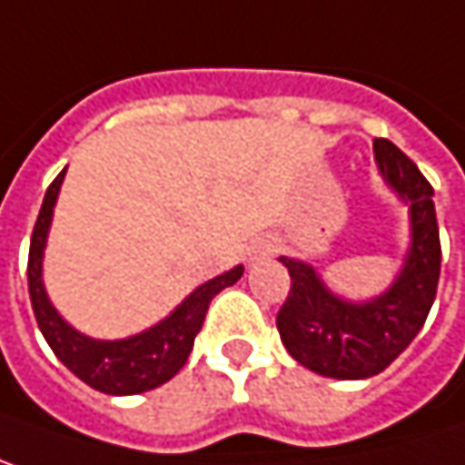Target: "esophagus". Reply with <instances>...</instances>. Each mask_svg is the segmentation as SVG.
Listing matches in <instances>:
<instances>
[{"label":"esophagus","instance_id":"esophagus-1","mask_svg":"<svg viewBox=\"0 0 465 465\" xmlns=\"http://www.w3.org/2000/svg\"><path fill=\"white\" fill-rule=\"evenodd\" d=\"M272 252H274V244H266V242H263V244L252 252L250 261H261V258H266V255H272Z\"/></svg>","mask_w":465,"mask_h":465}]
</instances>
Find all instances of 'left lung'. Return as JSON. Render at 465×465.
<instances>
[{
  "instance_id": "8db88e82",
  "label": "left lung",
  "mask_w": 465,
  "mask_h": 465,
  "mask_svg": "<svg viewBox=\"0 0 465 465\" xmlns=\"http://www.w3.org/2000/svg\"><path fill=\"white\" fill-rule=\"evenodd\" d=\"M383 183L407 207L410 244L394 282L364 301L332 292L317 269L282 255L292 287L276 314V330L290 357L312 372L338 381H361L383 372L420 332L437 298L442 266L434 189L386 138L372 143Z\"/></svg>"
}]
</instances>
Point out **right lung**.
Wrapping results in <instances>:
<instances>
[{"label": "right lung", "mask_w": 465, "mask_h": 465, "mask_svg": "<svg viewBox=\"0 0 465 465\" xmlns=\"http://www.w3.org/2000/svg\"><path fill=\"white\" fill-rule=\"evenodd\" d=\"M64 178L65 170L45 193L36 226L31 233L28 295H31L36 324L47 346L55 351V357L95 391H104L111 397H130V394L151 391L167 383L173 375H178V370L186 364L193 349V338L202 330L204 314L210 309V301L223 287H232L233 282H239V276L244 274V266H233L223 274L207 279L204 284H199L193 292H189L167 317L135 335L116 338V341L90 338L61 317V312L53 306L47 287H45V247H47L53 213H55V202L64 186Z\"/></svg>", "instance_id": "add662e5"}]
</instances>
